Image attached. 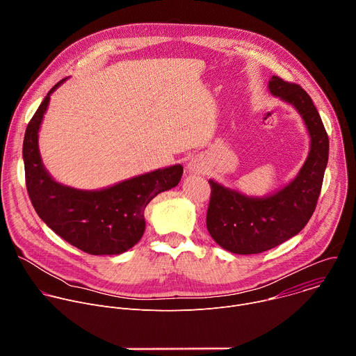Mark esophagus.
I'll return each mask as SVG.
<instances>
[{"instance_id": "34e87169", "label": "esophagus", "mask_w": 356, "mask_h": 356, "mask_svg": "<svg viewBox=\"0 0 356 356\" xmlns=\"http://www.w3.org/2000/svg\"><path fill=\"white\" fill-rule=\"evenodd\" d=\"M187 168H188L190 173H201L202 170H204V166H202V163L200 161H195V159L191 161Z\"/></svg>"}]
</instances>
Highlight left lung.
I'll return each mask as SVG.
<instances>
[{
    "instance_id": "1",
    "label": "left lung",
    "mask_w": 356,
    "mask_h": 356,
    "mask_svg": "<svg viewBox=\"0 0 356 356\" xmlns=\"http://www.w3.org/2000/svg\"><path fill=\"white\" fill-rule=\"evenodd\" d=\"M269 90L300 113L312 147L297 177L269 197H246L210 180L207 229L220 246L238 255L269 250L306 227L316 210L328 162V135L312 97L298 84L277 76L269 80Z\"/></svg>"
}]
</instances>
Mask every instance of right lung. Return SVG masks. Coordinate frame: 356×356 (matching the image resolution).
<instances>
[{
    "mask_svg": "<svg viewBox=\"0 0 356 356\" xmlns=\"http://www.w3.org/2000/svg\"><path fill=\"white\" fill-rule=\"evenodd\" d=\"M55 84L31 118L24 138L25 183L39 218L70 245L90 255H120L143 235V211L159 193L179 184L183 168L158 169L99 191L56 183L42 165L38 132Z\"/></svg>",
    "mask_w": 356,
    "mask_h": 356,
    "instance_id": "obj_1",
    "label": "right lung"
}]
</instances>
